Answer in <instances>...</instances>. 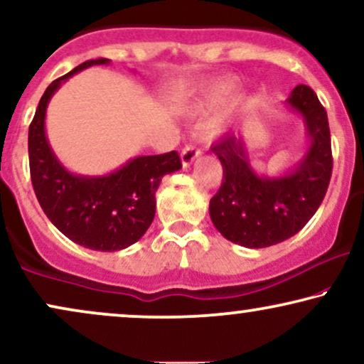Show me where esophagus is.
<instances>
[{
    "mask_svg": "<svg viewBox=\"0 0 364 364\" xmlns=\"http://www.w3.org/2000/svg\"><path fill=\"white\" fill-rule=\"evenodd\" d=\"M200 154H201V151L196 149L195 146H186V148L181 151V164H183V168H190L191 164L195 163L198 158H200Z\"/></svg>",
    "mask_w": 364,
    "mask_h": 364,
    "instance_id": "esophagus-1",
    "label": "esophagus"
}]
</instances>
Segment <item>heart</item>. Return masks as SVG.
Returning a JSON list of instances; mask_svg holds the SVG:
<instances>
[{"instance_id": "obj_1", "label": "heart", "mask_w": 364, "mask_h": 364, "mask_svg": "<svg viewBox=\"0 0 364 364\" xmlns=\"http://www.w3.org/2000/svg\"><path fill=\"white\" fill-rule=\"evenodd\" d=\"M238 82L235 79H223L213 84L205 85L200 92V99H198V107L200 109H213L216 105L225 102L230 95L235 92Z\"/></svg>"}]
</instances>
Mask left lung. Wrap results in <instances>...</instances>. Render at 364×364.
I'll list each match as a JSON object with an SVG mask.
<instances>
[{
	"mask_svg": "<svg viewBox=\"0 0 364 364\" xmlns=\"http://www.w3.org/2000/svg\"><path fill=\"white\" fill-rule=\"evenodd\" d=\"M284 105L302 119L307 137L304 156L284 174L257 173L242 132L211 146L223 166V183L210 200V218L237 245L264 248L294 237L328 191L333 173L328 114L307 85H297Z\"/></svg>",
	"mask_w": 364,
	"mask_h": 364,
	"instance_id": "1",
	"label": "left lung"
}]
</instances>
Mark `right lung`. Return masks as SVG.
Listing matches in <instances>:
<instances>
[{
    "label": "right lung",
    "instance_id": "right-lung-1",
    "mask_svg": "<svg viewBox=\"0 0 364 364\" xmlns=\"http://www.w3.org/2000/svg\"><path fill=\"white\" fill-rule=\"evenodd\" d=\"M109 63V58L87 60L53 80L41 95L28 131L31 183L41 210L67 238L99 252H117L139 240L154 220L161 179L181 169L176 151L137 156L102 176L72 173L60 163L45 131L50 99L72 75Z\"/></svg>",
    "mask_w": 364,
    "mask_h": 364
}]
</instances>
